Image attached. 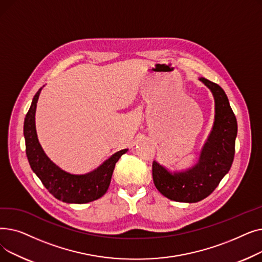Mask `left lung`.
<instances>
[{
    "mask_svg": "<svg viewBox=\"0 0 262 262\" xmlns=\"http://www.w3.org/2000/svg\"><path fill=\"white\" fill-rule=\"evenodd\" d=\"M214 99L213 126L196 164L184 171L171 172L153 162V181L160 193L169 200L196 203L211 194L228 173L235 156L237 119L224 90L204 77L199 78Z\"/></svg>",
    "mask_w": 262,
    "mask_h": 262,
    "instance_id": "left-lung-1",
    "label": "left lung"
}]
</instances>
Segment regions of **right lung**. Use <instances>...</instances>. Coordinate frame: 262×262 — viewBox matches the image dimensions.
I'll use <instances>...</instances> for the list:
<instances>
[{
  "label": "right lung",
  "instance_id": "add662e5",
  "mask_svg": "<svg viewBox=\"0 0 262 262\" xmlns=\"http://www.w3.org/2000/svg\"><path fill=\"white\" fill-rule=\"evenodd\" d=\"M41 90L42 88L34 96L29 113L24 119L23 128L26 156L33 172L52 195L64 203L85 204L102 198L110 185L117 161L128 149L119 150L100 167L86 174H71L60 169L47 156L37 137L35 114Z\"/></svg>",
  "mask_w": 262,
  "mask_h": 262
}]
</instances>
